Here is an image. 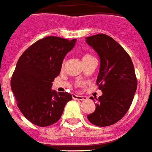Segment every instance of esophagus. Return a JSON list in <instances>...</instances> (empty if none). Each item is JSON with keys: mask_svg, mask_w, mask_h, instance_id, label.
<instances>
[{"mask_svg": "<svg viewBox=\"0 0 152 152\" xmlns=\"http://www.w3.org/2000/svg\"><path fill=\"white\" fill-rule=\"evenodd\" d=\"M72 98L74 100H77V101H84V100L88 99V97L85 96H78V95H76V94H73Z\"/></svg>", "mask_w": 152, "mask_h": 152, "instance_id": "1", "label": "esophagus"}]
</instances>
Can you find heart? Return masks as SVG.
<instances>
[{"label":"heart","mask_w":152,"mask_h":152,"mask_svg":"<svg viewBox=\"0 0 152 152\" xmlns=\"http://www.w3.org/2000/svg\"><path fill=\"white\" fill-rule=\"evenodd\" d=\"M89 55H85V56H83V58H82V59H85V58H88V57H89Z\"/></svg>","instance_id":"heart-1"}]
</instances>
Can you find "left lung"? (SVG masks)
<instances>
[{
  "instance_id": "8db88e82",
  "label": "left lung",
  "mask_w": 152,
  "mask_h": 152,
  "mask_svg": "<svg viewBox=\"0 0 152 152\" xmlns=\"http://www.w3.org/2000/svg\"><path fill=\"white\" fill-rule=\"evenodd\" d=\"M85 41L99 56L96 85L102 91L96 99V110L87 118L97 126H110L123 118L133 102L137 89L134 67L126 50L110 36L99 34L87 37Z\"/></svg>"
}]
</instances>
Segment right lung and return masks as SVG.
Listing matches in <instances>:
<instances>
[{
    "label": "right lung",
    "instance_id": "add662e5",
    "mask_svg": "<svg viewBox=\"0 0 152 152\" xmlns=\"http://www.w3.org/2000/svg\"><path fill=\"white\" fill-rule=\"evenodd\" d=\"M76 42L48 36L25 50L11 78V89L22 114L33 124L48 126L59 121L67 102L68 93H56L52 82L60 72L63 60Z\"/></svg>",
    "mask_w": 152,
    "mask_h": 152
}]
</instances>
